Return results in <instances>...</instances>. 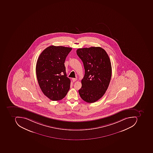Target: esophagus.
<instances>
[{
  "label": "esophagus",
  "mask_w": 153,
  "mask_h": 153,
  "mask_svg": "<svg viewBox=\"0 0 153 153\" xmlns=\"http://www.w3.org/2000/svg\"><path fill=\"white\" fill-rule=\"evenodd\" d=\"M77 80V79L76 78H73L72 79V80H73V82H75L76 80Z\"/></svg>",
  "instance_id": "1"
}]
</instances>
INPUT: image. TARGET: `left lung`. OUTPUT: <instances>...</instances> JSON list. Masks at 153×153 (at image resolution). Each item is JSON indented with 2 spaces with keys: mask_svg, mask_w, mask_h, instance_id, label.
<instances>
[{
  "mask_svg": "<svg viewBox=\"0 0 153 153\" xmlns=\"http://www.w3.org/2000/svg\"><path fill=\"white\" fill-rule=\"evenodd\" d=\"M76 52L85 70L79 94L85 102L93 103L104 95L109 85L112 75L110 59L100 47L80 48Z\"/></svg>",
  "mask_w": 153,
  "mask_h": 153,
  "instance_id": "obj_1",
  "label": "left lung"
}]
</instances>
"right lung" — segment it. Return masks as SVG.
I'll return each mask as SVG.
<instances>
[{
	"label": "right lung",
	"instance_id": "add662e5",
	"mask_svg": "<svg viewBox=\"0 0 153 153\" xmlns=\"http://www.w3.org/2000/svg\"><path fill=\"white\" fill-rule=\"evenodd\" d=\"M72 48L51 45L42 51L36 67L37 80L44 95L52 101L63 99L68 92L70 80L64 62Z\"/></svg>",
	"mask_w": 153,
	"mask_h": 153
}]
</instances>
